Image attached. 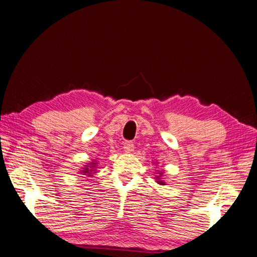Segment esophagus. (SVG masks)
Here are the masks:
<instances>
[{
	"label": "esophagus",
	"mask_w": 257,
	"mask_h": 257,
	"mask_svg": "<svg viewBox=\"0 0 257 257\" xmlns=\"http://www.w3.org/2000/svg\"><path fill=\"white\" fill-rule=\"evenodd\" d=\"M123 149L125 153H133L134 150H135V146L132 142H125L124 145H123Z\"/></svg>",
	"instance_id": "34e87169"
}]
</instances>
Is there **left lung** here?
<instances>
[{
	"label": "left lung",
	"mask_w": 257,
	"mask_h": 257,
	"mask_svg": "<svg viewBox=\"0 0 257 257\" xmlns=\"http://www.w3.org/2000/svg\"><path fill=\"white\" fill-rule=\"evenodd\" d=\"M154 164H158V163H154ZM156 175H158V176L155 177L156 182H158L159 185L164 186V185H165V181L162 179V177H163V175H164V170H162V171H156Z\"/></svg>",
	"instance_id": "left-lung-1"
}]
</instances>
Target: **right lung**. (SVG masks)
I'll return each mask as SVG.
<instances>
[{
	"mask_svg": "<svg viewBox=\"0 0 257 257\" xmlns=\"http://www.w3.org/2000/svg\"><path fill=\"white\" fill-rule=\"evenodd\" d=\"M96 165H97V161L92 160V162L86 163L85 168H82V170H80L79 173L85 175L87 177H92L95 173V171H96Z\"/></svg>",
	"mask_w": 257,
	"mask_h": 257,
	"instance_id": "add662e5",
	"label": "right lung"
}]
</instances>
